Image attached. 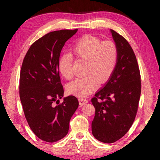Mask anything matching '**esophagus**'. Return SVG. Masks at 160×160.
I'll use <instances>...</instances> for the list:
<instances>
[{"instance_id":"esophagus-1","label":"esophagus","mask_w":160,"mask_h":160,"mask_svg":"<svg viewBox=\"0 0 160 160\" xmlns=\"http://www.w3.org/2000/svg\"><path fill=\"white\" fill-rule=\"evenodd\" d=\"M78 102H79L80 106H82L88 102V101H87L86 99H83V98H79V99H78Z\"/></svg>"}]
</instances>
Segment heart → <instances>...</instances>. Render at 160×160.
I'll return each instance as SVG.
<instances>
[{
	"mask_svg": "<svg viewBox=\"0 0 160 160\" xmlns=\"http://www.w3.org/2000/svg\"><path fill=\"white\" fill-rule=\"evenodd\" d=\"M71 53L76 58L86 61L85 77L76 78L67 86L68 92L78 98L87 97L95 91L98 83L108 82L114 71L118 59L117 45L111 41H101L97 37L85 35L71 48ZM73 58L64 54L59 58L58 70L63 77L71 79Z\"/></svg>",
	"mask_w": 160,
	"mask_h": 160,
	"instance_id": "heart-1",
	"label": "heart"
}]
</instances>
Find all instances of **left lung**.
<instances>
[{"label":"left lung","mask_w":160,"mask_h":160,"mask_svg":"<svg viewBox=\"0 0 160 160\" xmlns=\"http://www.w3.org/2000/svg\"><path fill=\"white\" fill-rule=\"evenodd\" d=\"M110 31L118 49L117 66L92 99L95 108L92 132L96 139L107 143L118 141L130 130L136 116L141 89L139 68L132 47L119 33Z\"/></svg>","instance_id":"1"}]
</instances>
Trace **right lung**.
<instances>
[{"label": "right lung", "instance_id": "right-lung-1", "mask_svg": "<svg viewBox=\"0 0 160 160\" xmlns=\"http://www.w3.org/2000/svg\"><path fill=\"white\" fill-rule=\"evenodd\" d=\"M77 29L47 33L34 42L24 58L19 97L26 119L34 134L54 143L68 134L69 122L78 106L75 96L63 98L58 64L65 43Z\"/></svg>", "mask_w": 160, "mask_h": 160}]
</instances>
